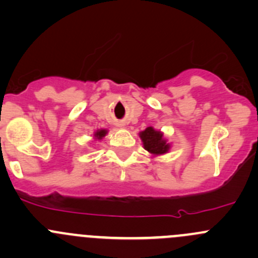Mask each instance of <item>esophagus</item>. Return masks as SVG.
I'll return each instance as SVG.
<instances>
[{
  "label": "esophagus",
  "instance_id": "esophagus-1",
  "mask_svg": "<svg viewBox=\"0 0 258 258\" xmlns=\"http://www.w3.org/2000/svg\"><path fill=\"white\" fill-rule=\"evenodd\" d=\"M117 126H118V127H124V126H126V123H124L123 121H119L118 123H117Z\"/></svg>",
  "mask_w": 258,
  "mask_h": 258
}]
</instances>
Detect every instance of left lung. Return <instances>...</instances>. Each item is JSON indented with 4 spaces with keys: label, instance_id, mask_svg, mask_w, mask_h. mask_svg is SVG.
<instances>
[{
    "label": "left lung",
    "instance_id": "8db88e82",
    "mask_svg": "<svg viewBox=\"0 0 258 258\" xmlns=\"http://www.w3.org/2000/svg\"><path fill=\"white\" fill-rule=\"evenodd\" d=\"M140 137H141L145 150L152 153L153 156L163 155L170 150V144H167V141L163 139L162 132L156 131L153 127H147L145 131L140 132Z\"/></svg>",
    "mask_w": 258,
    "mask_h": 258
}]
</instances>
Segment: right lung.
Segmentation results:
<instances>
[{
	"label": "right lung",
	"mask_w": 258,
	"mask_h": 258,
	"mask_svg": "<svg viewBox=\"0 0 258 258\" xmlns=\"http://www.w3.org/2000/svg\"><path fill=\"white\" fill-rule=\"evenodd\" d=\"M106 134H107V130H97V131L95 132V139L101 140L102 137L106 136Z\"/></svg>",
	"instance_id": "1"
}]
</instances>
